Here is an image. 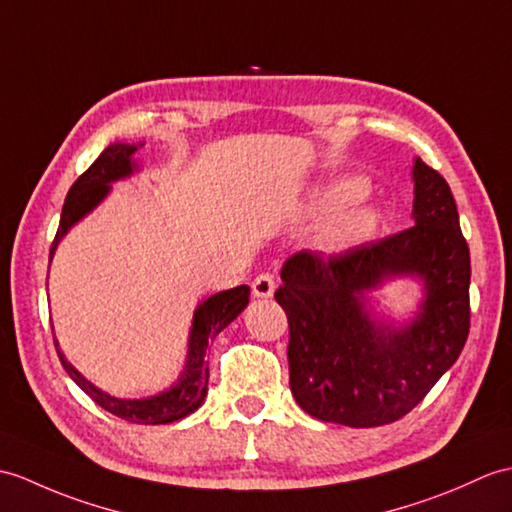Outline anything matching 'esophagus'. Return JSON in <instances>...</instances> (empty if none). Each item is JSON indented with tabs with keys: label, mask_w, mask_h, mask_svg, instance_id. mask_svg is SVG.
I'll return each mask as SVG.
<instances>
[{
	"label": "esophagus",
	"mask_w": 512,
	"mask_h": 512,
	"mask_svg": "<svg viewBox=\"0 0 512 512\" xmlns=\"http://www.w3.org/2000/svg\"><path fill=\"white\" fill-rule=\"evenodd\" d=\"M275 288L277 283L270 272H261L253 279V296H257V299H268V296L275 294Z\"/></svg>",
	"instance_id": "34e87169"
}]
</instances>
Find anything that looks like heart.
Returning a JSON list of instances; mask_svg holds the SVG:
<instances>
[{"label": "heart", "mask_w": 512, "mask_h": 512, "mask_svg": "<svg viewBox=\"0 0 512 512\" xmlns=\"http://www.w3.org/2000/svg\"><path fill=\"white\" fill-rule=\"evenodd\" d=\"M366 194L362 178H338L318 192L314 209L320 216H338L331 220L327 240L334 246H347L371 237L379 227V211L360 202Z\"/></svg>", "instance_id": "obj_1"}]
</instances>
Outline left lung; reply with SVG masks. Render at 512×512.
<instances>
[{
	"instance_id": "1",
	"label": "left lung",
	"mask_w": 512,
	"mask_h": 512,
	"mask_svg": "<svg viewBox=\"0 0 512 512\" xmlns=\"http://www.w3.org/2000/svg\"><path fill=\"white\" fill-rule=\"evenodd\" d=\"M414 227L325 257L301 251L275 292L288 316L290 388L312 417L347 427L399 421L458 360L471 325V259L445 178L414 161ZM417 274L426 301L410 326H375L363 292Z\"/></svg>"
}]
</instances>
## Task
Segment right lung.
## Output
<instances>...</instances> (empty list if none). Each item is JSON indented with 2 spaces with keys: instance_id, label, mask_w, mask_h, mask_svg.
I'll return each mask as SVG.
<instances>
[{
  "instance_id": "obj_1",
  "label": "right lung",
  "mask_w": 512,
  "mask_h": 512,
  "mask_svg": "<svg viewBox=\"0 0 512 512\" xmlns=\"http://www.w3.org/2000/svg\"><path fill=\"white\" fill-rule=\"evenodd\" d=\"M135 150V146L128 144H113L91 163V168L85 174L78 176V181L71 185L65 198L61 224H58V231L50 248V257L54 255L58 242L63 240V235L109 194V183L133 172L135 165L130 161V157H133ZM248 296H251V288H248V285H237L233 290H224L209 296V299L198 307L194 314L192 334H189V353L181 382L150 399H115L111 395H106V392L87 382V379L65 360V355L58 349L56 340L54 347L67 375L106 412H111L124 421L141 425L172 423L187 417V414H192L200 406L202 399H205L209 382V342L216 338L224 327L231 325V320H235L237 314L244 310L248 305Z\"/></svg>"
}]
</instances>
